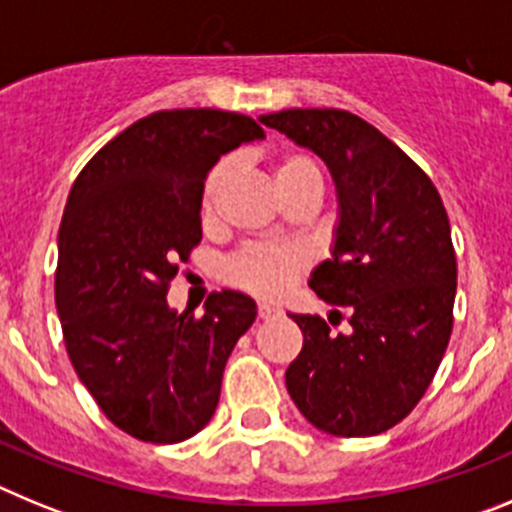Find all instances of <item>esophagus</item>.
<instances>
[{
	"label": "esophagus",
	"instance_id": "1",
	"mask_svg": "<svg viewBox=\"0 0 512 512\" xmlns=\"http://www.w3.org/2000/svg\"><path fill=\"white\" fill-rule=\"evenodd\" d=\"M271 315H279V307L277 305H269V302H259V318L266 320Z\"/></svg>",
	"mask_w": 512,
	"mask_h": 512
}]
</instances>
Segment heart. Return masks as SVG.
I'll list each match as a JSON object with an SVG mask.
<instances>
[{
    "instance_id": "b5f03b06",
    "label": "heart",
    "mask_w": 512,
    "mask_h": 512,
    "mask_svg": "<svg viewBox=\"0 0 512 512\" xmlns=\"http://www.w3.org/2000/svg\"><path fill=\"white\" fill-rule=\"evenodd\" d=\"M230 174V164L223 161L210 171L205 182V210L210 212L215 194L223 187L225 176ZM274 184L279 194L295 189H320L323 192V171L320 164L307 153H287L274 164ZM307 259L300 248L287 246H246L228 264V279L238 287L248 289L253 295L277 297L282 295L295 277L305 269Z\"/></svg>"
}]
</instances>
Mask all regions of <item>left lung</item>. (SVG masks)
I'll use <instances>...</instances> for the list:
<instances>
[{
  "label": "left lung",
  "mask_w": 512,
  "mask_h": 512,
  "mask_svg": "<svg viewBox=\"0 0 512 512\" xmlns=\"http://www.w3.org/2000/svg\"><path fill=\"white\" fill-rule=\"evenodd\" d=\"M328 166L338 220L310 289L346 307L348 333L292 315L302 351L287 374L297 410L330 436L390 431L418 405L454 325L456 256L436 187L390 138L343 110L261 115ZM336 312V310H333Z\"/></svg>",
  "instance_id": "left-lung-1"
}]
</instances>
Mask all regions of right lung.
Instances as JSON below:
<instances>
[{"label":"right lung","instance_id":"1","mask_svg":"<svg viewBox=\"0 0 512 512\" xmlns=\"http://www.w3.org/2000/svg\"><path fill=\"white\" fill-rule=\"evenodd\" d=\"M264 138L238 112H153L112 138L71 187L56 271L66 351L102 413L140 441H187L210 423L225 361L256 320L243 292H212L194 318L169 307L166 287L202 241L210 169Z\"/></svg>","mask_w":512,"mask_h":512}]
</instances>
